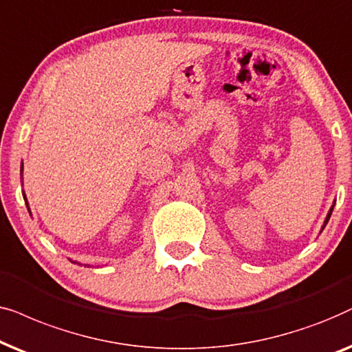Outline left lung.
Wrapping results in <instances>:
<instances>
[{
	"instance_id": "left-lung-1",
	"label": "left lung",
	"mask_w": 352,
	"mask_h": 352,
	"mask_svg": "<svg viewBox=\"0 0 352 352\" xmlns=\"http://www.w3.org/2000/svg\"><path fill=\"white\" fill-rule=\"evenodd\" d=\"M333 206H335V203H333ZM333 206H331L330 210H329V214H327V217H325V222H323V227H322V230H323V228H325V225L329 223V220H330V215H331V212H333ZM322 230H320V232H322Z\"/></svg>"
}]
</instances>
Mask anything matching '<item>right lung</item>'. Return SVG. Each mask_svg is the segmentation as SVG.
<instances>
[{
    "instance_id": "right-lung-1",
    "label": "right lung",
    "mask_w": 352,
    "mask_h": 352,
    "mask_svg": "<svg viewBox=\"0 0 352 352\" xmlns=\"http://www.w3.org/2000/svg\"><path fill=\"white\" fill-rule=\"evenodd\" d=\"M23 198H25V195H23ZM25 204H27V208H29V203H27V199H25ZM30 210V209H29Z\"/></svg>"
}]
</instances>
